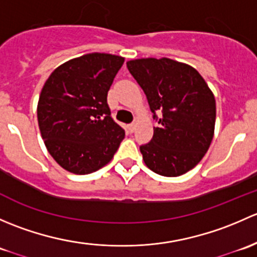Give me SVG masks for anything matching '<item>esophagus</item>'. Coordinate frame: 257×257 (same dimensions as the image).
<instances>
[{"label": "esophagus", "mask_w": 257, "mask_h": 257, "mask_svg": "<svg viewBox=\"0 0 257 257\" xmlns=\"http://www.w3.org/2000/svg\"><path fill=\"white\" fill-rule=\"evenodd\" d=\"M128 131L131 132V133H133V132L136 131V124H134V123L129 124V125H128Z\"/></svg>", "instance_id": "34e87169"}]
</instances>
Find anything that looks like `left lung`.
<instances>
[{"label": "left lung", "mask_w": 257, "mask_h": 257, "mask_svg": "<svg viewBox=\"0 0 257 257\" xmlns=\"http://www.w3.org/2000/svg\"><path fill=\"white\" fill-rule=\"evenodd\" d=\"M126 67L158 121L152 141L141 145L145 165L163 177L185 174L211 144L216 118L214 94L195 68L173 59H133Z\"/></svg>", "instance_id": "1"}]
</instances>
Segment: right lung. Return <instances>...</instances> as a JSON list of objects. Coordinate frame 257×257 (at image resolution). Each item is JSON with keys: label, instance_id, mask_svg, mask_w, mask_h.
<instances>
[{"label": "right lung", "instance_id": "add662e5", "mask_svg": "<svg viewBox=\"0 0 257 257\" xmlns=\"http://www.w3.org/2000/svg\"><path fill=\"white\" fill-rule=\"evenodd\" d=\"M124 58L89 53L52 72L41 92L37 118L53 159L73 174H89L112 160L124 129L110 116L108 90Z\"/></svg>", "mask_w": 257, "mask_h": 257}]
</instances>
